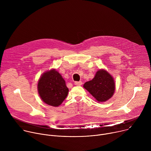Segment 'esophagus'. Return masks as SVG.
Here are the masks:
<instances>
[{
    "label": "esophagus",
    "instance_id": "obj_1",
    "mask_svg": "<svg viewBox=\"0 0 151 151\" xmlns=\"http://www.w3.org/2000/svg\"><path fill=\"white\" fill-rule=\"evenodd\" d=\"M74 83H75V85H78V86H79V85H81L82 84V82L81 81H75Z\"/></svg>",
    "mask_w": 151,
    "mask_h": 151
}]
</instances>
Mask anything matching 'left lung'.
Instances as JSON below:
<instances>
[{"label":"left lung","instance_id":"obj_1","mask_svg":"<svg viewBox=\"0 0 151 151\" xmlns=\"http://www.w3.org/2000/svg\"><path fill=\"white\" fill-rule=\"evenodd\" d=\"M83 87L99 102L106 101L111 99L115 90L113 77L104 69L99 70L94 78L86 82Z\"/></svg>","mask_w":151,"mask_h":151}]
</instances>
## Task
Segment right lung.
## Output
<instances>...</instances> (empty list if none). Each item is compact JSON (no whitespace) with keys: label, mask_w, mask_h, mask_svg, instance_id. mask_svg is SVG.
I'll return each instance as SVG.
<instances>
[{"label":"right lung","mask_w":151,"mask_h":151,"mask_svg":"<svg viewBox=\"0 0 151 151\" xmlns=\"http://www.w3.org/2000/svg\"><path fill=\"white\" fill-rule=\"evenodd\" d=\"M37 90L42 101L54 107L60 106L69 93L65 81L55 69L42 74L38 81Z\"/></svg>","instance_id":"obj_1"}]
</instances>
